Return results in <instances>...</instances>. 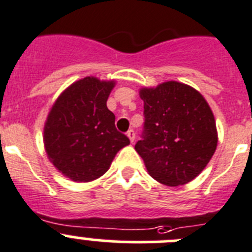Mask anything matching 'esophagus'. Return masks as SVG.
I'll return each instance as SVG.
<instances>
[{"instance_id": "obj_1", "label": "esophagus", "mask_w": 252, "mask_h": 252, "mask_svg": "<svg viewBox=\"0 0 252 252\" xmlns=\"http://www.w3.org/2000/svg\"><path fill=\"white\" fill-rule=\"evenodd\" d=\"M126 135H128V138L130 139L131 142H134V140H135V131H134L133 129H130V130H128V133H126Z\"/></svg>"}]
</instances>
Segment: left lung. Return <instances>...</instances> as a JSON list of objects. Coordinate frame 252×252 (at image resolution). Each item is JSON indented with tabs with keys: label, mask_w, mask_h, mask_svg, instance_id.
Segmentation results:
<instances>
[{
	"label": "left lung",
	"mask_w": 252,
	"mask_h": 252,
	"mask_svg": "<svg viewBox=\"0 0 252 252\" xmlns=\"http://www.w3.org/2000/svg\"><path fill=\"white\" fill-rule=\"evenodd\" d=\"M144 129L135 150L147 172L162 184L189 183L217 147L215 117L201 94L178 81L141 89Z\"/></svg>",
	"instance_id": "left-lung-1"
}]
</instances>
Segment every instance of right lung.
I'll return each mask as SVG.
<instances>
[{
    "label": "right lung",
    "instance_id": "obj_1",
    "mask_svg": "<svg viewBox=\"0 0 252 252\" xmlns=\"http://www.w3.org/2000/svg\"><path fill=\"white\" fill-rule=\"evenodd\" d=\"M114 81L84 78L69 86L47 117L44 141L53 166L74 182L97 179L129 144L114 126L107 98Z\"/></svg>",
    "mask_w": 252,
    "mask_h": 252
}]
</instances>
